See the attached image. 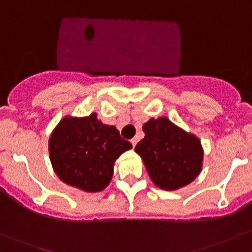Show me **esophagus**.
Here are the masks:
<instances>
[{
  "instance_id": "esophagus-1",
  "label": "esophagus",
  "mask_w": 252,
  "mask_h": 252,
  "mask_svg": "<svg viewBox=\"0 0 252 252\" xmlns=\"http://www.w3.org/2000/svg\"><path fill=\"white\" fill-rule=\"evenodd\" d=\"M130 142H131V145H133V147H135V145H136V142H138V138H133L130 140Z\"/></svg>"
}]
</instances>
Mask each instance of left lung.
I'll return each mask as SVG.
<instances>
[{
	"label": "left lung",
	"instance_id": "8db88e82",
	"mask_svg": "<svg viewBox=\"0 0 252 252\" xmlns=\"http://www.w3.org/2000/svg\"><path fill=\"white\" fill-rule=\"evenodd\" d=\"M142 130L145 138L138 142L135 152L157 187L177 190L199 175L204 151L196 136L174 126L166 117L150 119Z\"/></svg>",
	"mask_w": 252,
	"mask_h": 252
}]
</instances>
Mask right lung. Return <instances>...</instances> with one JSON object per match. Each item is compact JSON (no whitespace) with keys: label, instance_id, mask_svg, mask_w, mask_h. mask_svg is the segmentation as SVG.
<instances>
[{"label":"right lung","instance_id":"right-lung-1","mask_svg":"<svg viewBox=\"0 0 252 252\" xmlns=\"http://www.w3.org/2000/svg\"><path fill=\"white\" fill-rule=\"evenodd\" d=\"M129 149L130 142L121 138L116 126L98 121L96 113L63 118L48 142L58 178L89 192L101 191L110 184L114 161Z\"/></svg>","mask_w":252,"mask_h":252}]
</instances>
